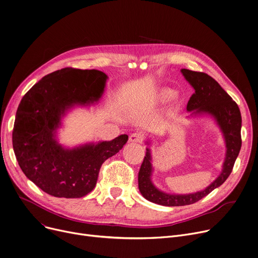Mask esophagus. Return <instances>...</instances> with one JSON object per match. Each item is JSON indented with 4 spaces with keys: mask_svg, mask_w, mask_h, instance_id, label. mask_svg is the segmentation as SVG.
Segmentation results:
<instances>
[{
    "mask_svg": "<svg viewBox=\"0 0 258 258\" xmlns=\"http://www.w3.org/2000/svg\"><path fill=\"white\" fill-rule=\"evenodd\" d=\"M143 140H144V137L140 133H133L130 136V142H133V143H142Z\"/></svg>",
    "mask_w": 258,
    "mask_h": 258,
    "instance_id": "1",
    "label": "esophagus"
}]
</instances>
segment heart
<instances>
[{
  "label": "heart",
  "instance_id": "heart-1",
  "mask_svg": "<svg viewBox=\"0 0 258 258\" xmlns=\"http://www.w3.org/2000/svg\"><path fill=\"white\" fill-rule=\"evenodd\" d=\"M174 95V92L171 90V89H168V88H162L158 91L157 93V99L160 101V102H166L168 101L170 98L173 97Z\"/></svg>",
  "mask_w": 258,
  "mask_h": 258
}]
</instances>
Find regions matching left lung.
I'll list each match as a JSON object with an SVG mask.
<instances>
[{
    "mask_svg": "<svg viewBox=\"0 0 258 258\" xmlns=\"http://www.w3.org/2000/svg\"><path fill=\"white\" fill-rule=\"evenodd\" d=\"M181 72L195 89L187 103V111H195L192 115L206 113L214 117L224 135L227 151L221 174L204 190L188 195H170L159 190L152 182V156L151 150L147 147L138 174L139 190L147 201L163 206L190 205L208 196L228 179L241 147V115L236 102L208 74L187 69H182Z\"/></svg>",
    "mask_w": 258,
    "mask_h": 258,
    "instance_id": "1",
    "label": "left lung"
}]
</instances>
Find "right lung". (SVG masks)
Masks as SVG:
<instances>
[{
    "label": "right lung",
    "mask_w": 258,
    "mask_h": 258,
    "mask_svg": "<svg viewBox=\"0 0 258 258\" xmlns=\"http://www.w3.org/2000/svg\"><path fill=\"white\" fill-rule=\"evenodd\" d=\"M107 76L98 70L74 68L46 75L27 92L18 107L12 145L25 175L46 194L81 198L96 185L103 162L127 142V135L112 141L63 148L55 138L64 113L74 105L98 101Z\"/></svg>",
    "instance_id": "right-lung-1"
}]
</instances>
